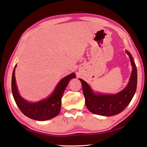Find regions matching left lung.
Segmentation results:
<instances>
[{"label": "left lung", "mask_w": 147, "mask_h": 147, "mask_svg": "<svg viewBox=\"0 0 147 147\" xmlns=\"http://www.w3.org/2000/svg\"><path fill=\"white\" fill-rule=\"evenodd\" d=\"M126 53L129 56L133 66L132 74L126 88L119 93L113 95L95 94L88 84L79 79L82 83L86 105L90 112L103 116L117 115L131 102L136 90L137 69L132 56L129 52Z\"/></svg>", "instance_id": "8db88e82"}]
</instances>
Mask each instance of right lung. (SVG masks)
Segmentation results:
<instances>
[{
  "label": "right lung",
  "mask_w": 147,
  "mask_h": 147,
  "mask_svg": "<svg viewBox=\"0 0 147 147\" xmlns=\"http://www.w3.org/2000/svg\"><path fill=\"white\" fill-rule=\"evenodd\" d=\"M16 66V65L14 68L12 76L11 88L15 102L22 112L28 117L37 121H46L58 115L60 112L63 94L70 80L76 77L75 74H70L61 79L56 86L53 93L46 100L32 103H28L24 100L18 93L14 76Z\"/></svg>",
  "instance_id": "1"
}]
</instances>
